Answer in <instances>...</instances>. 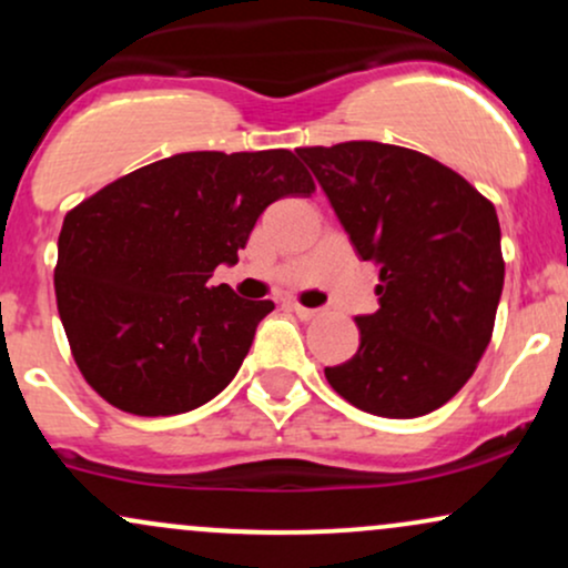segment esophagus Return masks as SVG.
Here are the masks:
<instances>
[{"label":"esophagus","instance_id":"esophagus-1","mask_svg":"<svg viewBox=\"0 0 568 568\" xmlns=\"http://www.w3.org/2000/svg\"><path fill=\"white\" fill-rule=\"evenodd\" d=\"M291 310L296 312V315L302 317V321H312V317L321 315V310H310V306H302V304H296V302H291Z\"/></svg>","mask_w":568,"mask_h":568}]
</instances>
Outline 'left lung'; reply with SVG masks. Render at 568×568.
Listing matches in <instances>:
<instances>
[{
	"label": "left lung",
	"mask_w": 568,
	"mask_h": 568,
	"mask_svg": "<svg viewBox=\"0 0 568 568\" xmlns=\"http://www.w3.org/2000/svg\"><path fill=\"white\" fill-rule=\"evenodd\" d=\"M363 262L379 310L357 315L361 347L325 368L344 400L414 419L465 387L491 342L505 285L494 205L452 168L379 141L296 149Z\"/></svg>",
	"instance_id": "8db88e82"
}]
</instances>
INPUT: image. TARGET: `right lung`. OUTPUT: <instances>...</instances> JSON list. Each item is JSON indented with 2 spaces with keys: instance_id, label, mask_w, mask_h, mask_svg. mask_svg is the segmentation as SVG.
<instances>
[{
  "instance_id": "obj_1",
  "label": "right lung",
  "mask_w": 568,
  "mask_h": 568,
  "mask_svg": "<svg viewBox=\"0 0 568 568\" xmlns=\"http://www.w3.org/2000/svg\"><path fill=\"white\" fill-rule=\"evenodd\" d=\"M315 181L288 149L186 152L143 165L63 219L55 298L90 387L135 416L184 414L216 397L275 310L230 285L256 219Z\"/></svg>"
}]
</instances>
